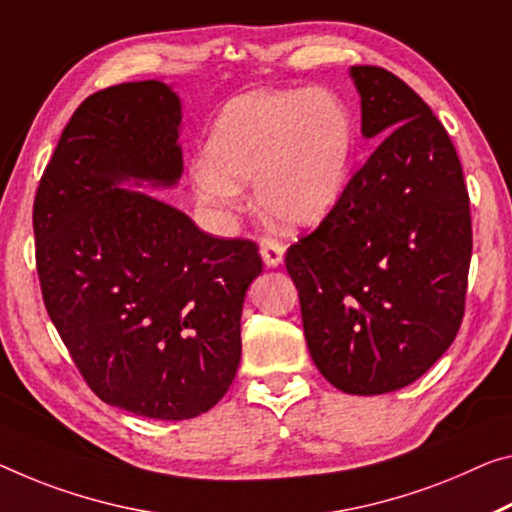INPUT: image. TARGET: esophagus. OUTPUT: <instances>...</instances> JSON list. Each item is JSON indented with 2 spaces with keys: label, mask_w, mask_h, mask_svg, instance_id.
I'll return each mask as SVG.
<instances>
[{
  "label": "esophagus",
  "mask_w": 512,
  "mask_h": 512,
  "mask_svg": "<svg viewBox=\"0 0 512 512\" xmlns=\"http://www.w3.org/2000/svg\"><path fill=\"white\" fill-rule=\"evenodd\" d=\"M261 254L267 267H277L283 261V254H286V247L277 238H263L261 240Z\"/></svg>",
  "instance_id": "1"
}]
</instances>
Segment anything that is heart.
<instances>
[{
    "mask_svg": "<svg viewBox=\"0 0 512 512\" xmlns=\"http://www.w3.org/2000/svg\"><path fill=\"white\" fill-rule=\"evenodd\" d=\"M355 125L334 93L254 91L231 100L212 125L206 157L192 162L196 196L235 208L256 183L263 215L279 226L318 222L348 180Z\"/></svg>",
    "mask_w": 512,
    "mask_h": 512,
    "instance_id": "b5f03b06",
    "label": "heart"
}]
</instances>
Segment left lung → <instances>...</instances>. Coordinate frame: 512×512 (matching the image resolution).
<instances>
[{
    "mask_svg": "<svg viewBox=\"0 0 512 512\" xmlns=\"http://www.w3.org/2000/svg\"><path fill=\"white\" fill-rule=\"evenodd\" d=\"M361 132L380 137L318 229L286 251L313 364L355 396L403 389L465 318L471 210L460 157L412 86L352 66Z\"/></svg>",
    "mask_w": 512,
    "mask_h": 512,
    "instance_id": "8db88e82",
    "label": "left lung"
}]
</instances>
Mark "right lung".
<instances>
[{
    "label": "right lung",
    "mask_w": 512,
    "mask_h": 512,
    "mask_svg": "<svg viewBox=\"0 0 512 512\" xmlns=\"http://www.w3.org/2000/svg\"><path fill=\"white\" fill-rule=\"evenodd\" d=\"M180 100L167 84L86 98L34 199L36 270L52 325L100 400L137 416L192 419L229 391L240 316L263 272L258 245L203 233L125 178L174 185Z\"/></svg>",
    "instance_id": "right-lung-1"
}]
</instances>
